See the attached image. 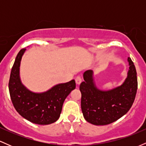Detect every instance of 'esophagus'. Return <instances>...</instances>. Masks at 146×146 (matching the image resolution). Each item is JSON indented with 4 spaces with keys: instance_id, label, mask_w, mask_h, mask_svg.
Returning <instances> with one entry per match:
<instances>
[{
    "instance_id": "obj_1",
    "label": "esophagus",
    "mask_w": 146,
    "mask_h": 146,
    "mask_svg": "<svg viewBox=\"0 0 146 146\" xmlns=\"http://www.w3.org/2000/svg\"><path fill=\"white\" fill-rule=\"evenodd\" d=\"M75 82L78 85H80L82 82V78L80 76H77L76 78H75Z\"/></svg>"
}]
</instances>
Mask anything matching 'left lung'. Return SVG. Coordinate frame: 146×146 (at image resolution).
<instances>
[{"label": "left lung", "instance_id": "1", "mask_svg": "<svg viewBox=\"0 0 146 146\" xmlns=\"http://www.w3.org/2000/svg\"><path fill=\"white\" fill-rule=\"evenodd\" d=\"M128 77L123 84L113 89L101 90L93 82V72L84 73V81L81 83V108L84 119L92 124L107 125L117 121L126 114L135 101L137 90V71L130 58Z\"/></svg>", "mask_w": 146, "mask_h": 146}]
</instances>
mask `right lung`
<instances>
[{"label": "right lung", "mask_w": 146, "mask_h": 146, "mask_svg": "<svg viewBox=\"0 0 146 146\" xmlns=\"http://www.w3.org/2000/svg\"><path fill=\"white\" fill-rule=\"evenodd\" d=\"M25 50L19 51L11 68L9 81L11 102L16 111L28 121L40 125L54 123L59 119L65 99L75 88V82L60 84L42 93L27 89L20 79V65Z\"/></svg>", "instance_id": "right-lung-1"}]
</instances>
